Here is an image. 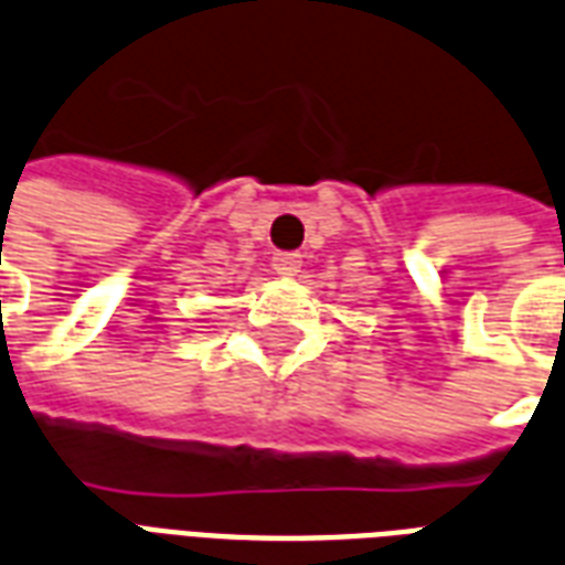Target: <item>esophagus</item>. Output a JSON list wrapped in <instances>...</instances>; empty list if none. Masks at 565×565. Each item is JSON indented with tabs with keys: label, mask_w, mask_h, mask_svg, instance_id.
<instances>
[{
	"label": "esophagus",
	"mask_w": 565,
	"mask_h": 565,
	"mask_svg": "<svg viewBox=\"0 0 565 565\" xmlns=\"http://www.w3.org/2000/svg\"><path fill=\"white\" fill-rule=\"evenodd\" d=\"M273 269L284 278H292V275L301 273V254L299 252H278L273 257Z\"/></svg>",
	"instance_id": "obj_1"
}]
</instances>
